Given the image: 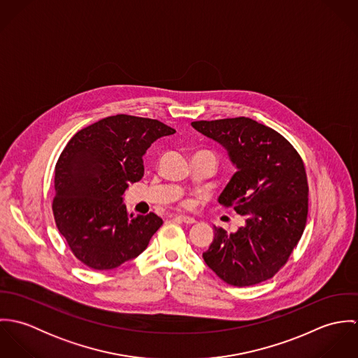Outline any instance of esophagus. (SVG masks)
<instances>
[{"label": "esophagus", "mask_w": 358, "mask_h": 358, "mask_svg": "<svg viewBox=\"0 0 358 358\" xmlns=\"http://www.w3.org/2000/svg\"><path fill=\"white\" fill-rule=\"evenodd\" d=\"M175 219L179 220V222H183V223H186V224H193V223H196V219H193V217H190V216H186V215H178Z\"/></svg>", "instance_id": "esophagus-1"}]
</instances>
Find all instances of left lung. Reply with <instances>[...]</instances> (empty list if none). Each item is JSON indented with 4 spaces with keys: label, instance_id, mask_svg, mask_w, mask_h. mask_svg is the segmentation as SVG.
I'll return each instance as SVG.
<instances>
[{
    "label": "left lung",
    "instance_id": "obj_1",
    "mask_svg": "<svg viewBox=\"0 0 358 358\" xmlns=\"http://www.w3.org/2000/svg\"><path fill=\"white\" fill-rule=\"evenodd\" d=\"M192 125L227 150L237 172L217 201L245 217V224L231 234L213 226L205 263L234 287L266 281L287 263L306 227L305 164L282 135L255 120L237 117Z\"/></svg>",
    "mask_w": 358,
    "mask_h": 358
}]
</instances>
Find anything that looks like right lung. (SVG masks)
Masks as SVG:
<instances>
[{
  "instance_id": "1",
  "label": "right lung",
  "mask_w": 358,
  "mask_h": 358,
  "mask_svg": "<svg viewBox=\"0 0 358 358\" xmlns=\"http://www.w3.org/2000/svg\"><path fill=\"white\" fill-rule=\"evenodd\" d=\"M176 131L158 120L106 117L78 131L55 166L52 210L74 256L94 270H111L141 255L162 219L128 213L122 194L143 178V155Z\"/></svg>"
}]
</instances>
